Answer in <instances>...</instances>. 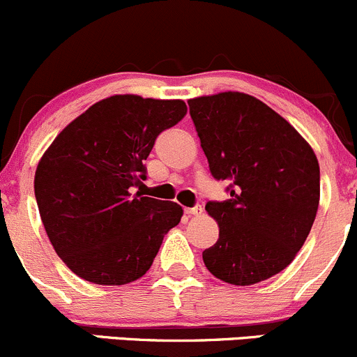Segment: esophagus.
I'll list each match as a JSON object with an SVG mask.
<instances>
[{"label": "esophagus", "instance_id": "obj_1", "mask_svg": "<svg viewBox=\"0 0 357 357\" xmlns=\"http://www.w3.org/2000/svg\"><path fill=\"white\" fill-rule=\"evenodd\" d=\"M185 213L189 216H199L203 213V208L201 206H194V208H185Z\"/></svg>", "mask_w": 357, "mask_h": 357}]
</instances>
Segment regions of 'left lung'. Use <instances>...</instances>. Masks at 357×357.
<instances>
[{
	"label": "left lung",
	"mask_w": 357,
	"mask_h": 357,
	"mask_svg": "<svg viewBox=\"0 0 357 357\" xmlns=\"http://www.w3.org/2000/svg\"><path fill=\"white\" fill-rule=\"evenodd\" d=\"M190 119L215 178L230 199L208 203L220 237L203 252L209 271L232 285L268 280L292 263L319 204V165L284 116L249 94L189 99Z\"/></svg>",
	"instance_id": "obj_1"
}]
</instances>
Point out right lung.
<instances>
[{"mask_svg": "<svg viewBox=\"0 0 357 357\" xmlns=\"http://www.w3.org/2000/svg\"><path fill=\"white\" fill-rule=\"evenodd\" d=\"M182 99L115 94L72 120L44 151L34 192L50 242L82 280L125 285L151 268L183 209L132 194L158 135L185 116Z\"/></svg>", "mask_w": 357, "mask_h": 357, "instance_id": "add662e5", "label": "right lung"}]
</instances>
